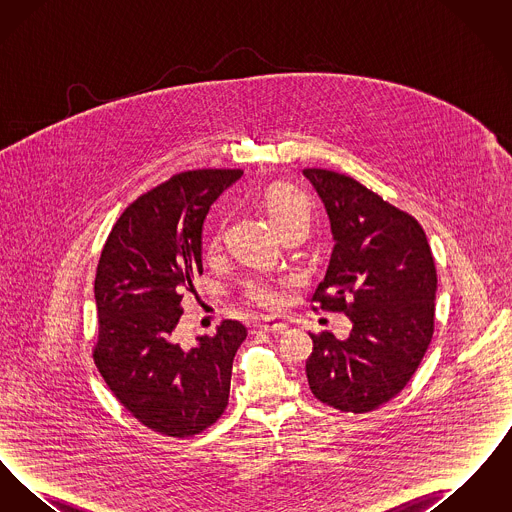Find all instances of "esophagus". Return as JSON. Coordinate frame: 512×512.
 Wrapping results in <instances>:
<instances>
[{
	"instance_id": "esophagus-1",
	"label": "esophagus",
	"mask_w": 512,
	"mask_h": 512,
	"mask_svg": "<svg viewBox=\"0 0 512 512\" xmlns=\"http://www.w3.org/2000/svg\"><path fill=\"white\" fill-rule=\"evenodd\" d=\"M257 328H259V330H263V332L282 334V332H286V330H288V324H286V322H282V320H267V322L257 324Z\"/></svg>"
}]
</instances>
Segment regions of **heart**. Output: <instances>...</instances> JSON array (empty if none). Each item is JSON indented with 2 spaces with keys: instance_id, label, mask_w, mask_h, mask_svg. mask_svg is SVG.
<instances>
[{
  "instance_id": "heart-1",
  "label": "heart",
  "mask_w": 512,
  "mask_h": 512,
  "mask_svg": "<svg viewBox=\"0 0 512 512\" xmlns=\"http://www.w3.org/2000/svg\"><path fill=\"white\" fill-rule=\"evenodd\" d=\"M261 205L267 213L270 224L274 230L284 236L293 228L309 226L311 220V203L307 195L299 192L293 186L276 184L268 188ZM220 242V230H215L209 242V251H217ZM288 286V280H268V278H257L247 282L244 290V299L247 305L265 309V311H276L284 305V288Z\"/></svg>"
}]
</instances>
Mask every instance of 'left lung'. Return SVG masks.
<instances>
[{"instance_id":"left-lung-1","label":"left lung","mask_w":512,"mask_h":512,"mask_svg":"<svg viewBox=\"0 0 512 512\" xmlns=\"http://www.w3.org/2000/svg\"><path fill=\"white\" fill-rule=\"evenodd\" d=\"M303 174L326 207L336 242L313 301L353 322L347 340L311 334L305 372L318 401L370 413L407 386L432 340V249L418 220L355 178L324 169Z\"/></svg>"}]
</instances>
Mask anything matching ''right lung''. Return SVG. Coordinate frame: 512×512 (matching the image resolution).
I'll list each match as a JSON object with an SVG mask.
<instances>
[{"label": "right lung", "instance_id": "right-lung-1", "mask_svg": "<svg viewBox=\"0 0 512 512\" xmlns=\"http://www.w3.org/2000/svg\"><path fill=\"white\" fill-rule=\"evenodd\" d=\"M242 174H174L124 209L99 257L94 363L122 407L163 436L192 438L228 405L244 324L224 320L215 336H199L195 345L180 343L174 330L182 292H190L203 272V220Z\"/></svg>", "mask_w": 512, "mask_h": 512}]
</instances>
